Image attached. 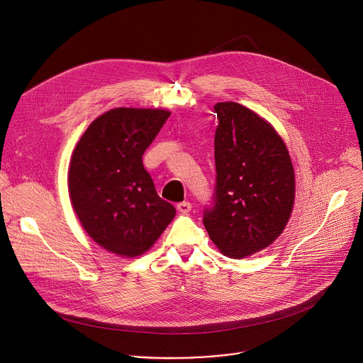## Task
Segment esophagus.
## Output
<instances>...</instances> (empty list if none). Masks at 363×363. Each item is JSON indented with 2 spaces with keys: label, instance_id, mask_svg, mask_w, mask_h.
Masks as SVG:
<instances>
[{
  "label": "esophagus",
  "instance_id": "34e87169",
  "mask_svg": "<svg viewBox=\"0 0 363 363\" xmlns=\"http://www.w3.org/2000/svg\"><path fill=\"white\" fill-rule=\"evenodd\" d=\"M177 208H178V211L181 214H188L191 211V208H192V203L189 201H182V202H179L177 205Z\"/></svg>",
  "mask_w": 363,
  "mask_h": 363
}]
</instances>
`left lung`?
Returning <instances> with one entry per match:
<instances>
[{"instance_id": "8db88e82", "label": "left lung", "mask_w": 363, "mask_h": 363, "mask_svg": "<svg viewBox=\"0 0 363 363\" xmlns=\"http://www.w3.org/2000/svg\"><path fill=\"white\" fill-rule=\"evenodd\" d=\"M216 191L203 225L218 250L242 258L284 230L294 201V171L274 128L235 101L214 106Z\"/></svg>"}]
</instances>
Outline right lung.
Masks as SVG:
<instances>
[{"mask_svg": "<svg viewBox=\"0 0 363 363\" xmlns=\"http://www.w3.org/2000/svg\"><path fill=\"white\" fill-rule=\"evenodd\" d=\"M161 109L118 108L91 122L72 157L69 191L86 233L111 252L136 257L175 217L142 155L169 118Z\"/></svg>", "mask_w": 363, "mask_h": 363, "instance_id": "1", "label": "right lung"}]
</instances>
